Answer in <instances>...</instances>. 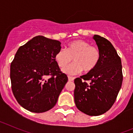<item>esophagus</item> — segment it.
Segmentation results:
<instances>
[{"label":"esophagus","mask_w":133,"mask_h":133,"mask_svg":"<svg viewBox=\"0 0 133 133\" xmlns=\"http://www.w3.org/2000/svg\"><path fill=\"white\" fill-rule=\"evenodd\" d=\"M68 78H69V81H72L75 78H74V77H70V76H68Z\"/></svg>","instance_id":"1"}]
</instances>
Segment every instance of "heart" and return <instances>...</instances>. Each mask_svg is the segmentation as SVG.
I'll use <instances>...</instances> for the list:
<instances>
[{
  "label": "heart",
  "instance_id": "1",
  "mask_svg": "<svg viewBox=\"0 0 133 133\" xmlns=\"http://www.w3.org/2000/svg\"><path fill=\"white\" fill-rule=\"evenodd\" d=\"M74 63L63 69L68 75H77L84 70L89 72L97 67L101 58L98 49L84 40H75L67 44L66 49H61L55 55V60L61 68L72 61Z\"/></svg>",
  "mask_w": 133,
  "mask_h": 133
}]
</instances>
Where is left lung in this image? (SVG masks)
Listing matches in <instances>:
<instances>
[{
	"mask_svg": "<svg viewBox=\"0 0 133 133\" xmlns=\"http://www.w3.org/2000/svg\"><path fill=\"white\" fill-rule=\"evenodd\" d=\"M93 38L101 53L99 63L93 70L75 78L74 96L78 110L89 116H98L112 107L123 77L121 60L110 41L97 35Z\"/></svg>",
	"mask_w": 133,
	"mask_h": 133,
	"instance_id": "8db88e82",
	"label": "left lung"
}]
</instances>
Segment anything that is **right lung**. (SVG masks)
<instances>
[{
    "mask_svg": "<svg viewBox=\"0 0 133 133\" xmlns=\"http://www.w3.org/2000/svg\"><path fill=\"white\" fill-rule=\"evenodd\" d=\"M61 44L36 36L20 46L11 63L13 95L18 104L30 112H44L53 108L67 83V76L55 60Z\"/></svg>",
    "mask_w": 133,
    "mask_h": 133,
    "instance_id": "1",
    "label": "right lung"
}]
</instances>
